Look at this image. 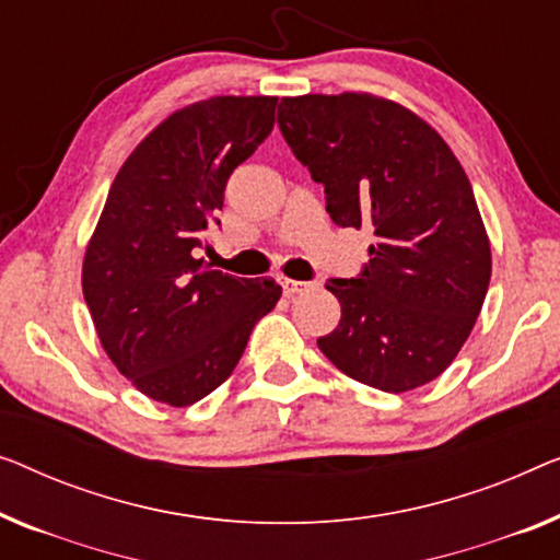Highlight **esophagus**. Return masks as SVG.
Returning <instances> with one entry per match:
<instances>
[{"mask_svg": "<svg viewBox=\"0 0 560 560\" xmlns=\"http://www.w3.org/2000/svg\"><path fill=\"white\" fill-rule=\"evenodd\" d=\"M280 285H282V293H285V298H295V295L305 293V290L311 288V285H307V282H303V280H288V278H282Z\"/></svg>", "mask_w": 560, "mask_h": 560, "instance_id": "1", "label": "esophagus"}]
</instances>
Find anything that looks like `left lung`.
I'll list each match as a JSON object with an SVG mask.
<instances>
[{"instance_id": "8db88e82", "label": "left lung", "mask_w": 560, "mask_h": 560, "mask_svg": "<svg viewBox=\"0 0 560 560\" xmlns=\"http://www.w3.org/2000/svg\"><path fill=\"white\" fill-rule=\"evenodd\" d=\"M278 124L326 186L330 220L376 237L359 278L326 282L340 323L318 348L381 392L429 384L472 334L490 285V240L465 168L424 118L371 93L282 98Z\"/></svg>"}]
</instances>
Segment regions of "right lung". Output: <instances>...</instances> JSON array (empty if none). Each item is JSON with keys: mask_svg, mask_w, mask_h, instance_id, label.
Returning a JSON list of instances; mask_svg holds the SVG:
<instances>
[{"mask_svg": "<svg viewBox=\"0 0 560 560\" xmlns=\"http://www.w3.org/2000/svg\"><path fill=\"white\" fill-rule=\"evenodd\" d=\"M275 105V95L184 105L110 184L85 247L83 295L113 366L153 401L189 407L212 394L278 305L272 278H234L197 257L230 174L270 136Z\"/></svg>", "mask_w": 560, "mask_h": 560, "instance_id": "obj_1", "label": "right lung"}]
</instances>
